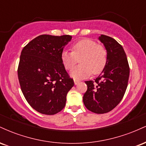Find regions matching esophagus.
<instances>
[{"label": "esophagus", "mask_w": 146, "mask_h": 146, "mask_svg": "<svg viewBox=\"0 0 146 146\" xmlns=\"http://www.w3.org/2000/svg\"><path fill=\"white\" fill-rule=\"evenodd\" d=\"M80 80H74V84H75V85H77V84H78L79 83H80Z\"/></svg>", "instance_id": "esophagus-1"}]
</instances>
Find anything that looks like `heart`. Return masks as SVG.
Masks as SVG:
<instances>
[{"instance_id": "b5f03b06", "label": "heart", "mask_w": 146, "mask_h": 146, "mask_svg": "<svg viewBox=\"0 0 146 146\" xmlns=\"http://www.w3.org/2000/svg\"><path fill=\"white\" fill-rule=\"evenodd\" d=\"M72 52L64 50L61 60L66 70H71L78 63L80 64L71 71V76L75 79L87 78L93 73L98 75L103 71L108 60L106 49L101 44L89 38L82 39L73 44Z\"/></svg>"}]
</instances>
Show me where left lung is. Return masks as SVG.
I'll list each match as a JSON object with an SVG mask.
<instances>
[{
	"mask_svg": "<svg viewBox=\"0 0 146 146\" xmlns=\"http://www.w3.org/2000/svg\"><path fill=\"white\" fill-rule=\"evenodd\" d=\"M99 40L106 49L108 60L95 82H85L87 90L83 102L90 111L104 114L113 110L121 101L128 86L130 68L121 44L105 35H101Z\"/></svg>",
	"mask_w": 146,
	"mask_h": 146,
	"instance_id": "left-lung-1",
	"label": "left lung"
}]
</instances>
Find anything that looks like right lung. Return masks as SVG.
<instances>
[{
    "mask_svg": "<svg viewBox=\"0 0 146 146\" xmlns=\"http://www.w3.org/2000/svg\"><path fill=\"white\" fill-rule=\"evenodd\" d=\"M71 38L69 35H40L22 50L18 68L21 90L29 104L42 114L61 111L74 85L61 60V53Z\"/></svg>",
    "mask_w": 146,
    "mask_h": 146,
    "instance_id": "right-lung-1",
    "label": "right lung"
}]
</instances>
